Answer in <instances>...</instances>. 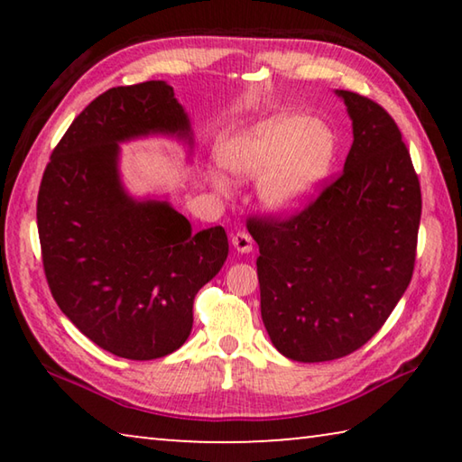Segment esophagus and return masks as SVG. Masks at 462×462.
Listing matches in <instances>:
<instances>
[{
  "mask_svg": "<svg viewBox=\"0 0 462 462\" xmlns=\"http://www.w3.org/2000/svg\"><path fill=\"white\" fill-rule=\"evenodd\" d=\"M232 246H234V250H236V253L248 254L250 250H253V238H250L246 232H236L232 236Z\"/></svg>",
  "mask_w": 462,
  "mask_h": 462,
  "instance_id": "obj_1",
  "label": "esophagus"
}]
</instances>
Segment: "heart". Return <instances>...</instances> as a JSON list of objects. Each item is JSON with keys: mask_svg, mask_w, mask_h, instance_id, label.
<instances>
[{"mask_svg": "<svg viewBox=\"0 0 462 462\" xmlns=\"http://www.w3.org/2000/svg\"><path fill=\"white\" fill-rule=\"evenodd\" d=\"M336 156V136L324 122L303 114H275L224 140L217 159L236 179H256V195L267 212L291 216L303 209L326 181ZM208 181L228 193L222 171L209 169Z\"/></svg>", "mask_w": 462, "mask_h": 462, "instance_id": "obj_1", "label": "heart"}]
</instances>
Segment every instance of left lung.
Listing matches in <instances>:
<instances>
[{"label":"left lung","instance_id":"left-lung-1","mask_svg":"<svg viewBox=\"0 0 462 462\" xmlns=\"http://www.w3.org/2000/svg\"><path fill=\"white\" fill-rule=\"evenodd\" d=\"M336 96L353 120L342 175L289 220L248 222L261 250L263 324L297 363L334 361L369 342L416 263L421 193L402 132L369 97Z\"/></svg>","mask_w":462,"mask_h":462}]
</instances>
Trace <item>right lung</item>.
<instances>
[{"label": "right lung", "mask_w": 462, "mask_h": 462, "mask_svg": "<svg viewBox=\"0 0 462 462\" xmlns=\"http://www.w3.org/2000/svg\"><path fill=\"white\" fill-rule=\"evenodd\" d=\"M148 136L193 152L189 116L167 81L101 93L52 151L36 206L54 301L91 342L130 361L183 346L195 295L228 259L222 226L193 232L167 198L126 189L120 144Z\"/></svg>", "instance_id": "right-lung-1"}]
</instances>
